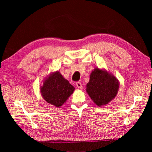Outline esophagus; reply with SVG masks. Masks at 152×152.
<instances>
[{
  "mask_svg": "<svg viewBox=\"0 0 152 152\" xmlns=\"http://www.w3.org/2000/svg\"><path fill=\"white\" fill-rule=\"evenodd\" d=\"M76 86H77V87H78V88H79V89H82V84H81V82H77V83H76Z\"/></svg>",
  "mask_w": 152,
  "mask_h": 152,
  "instance_id": "esophagus-1",
  "label": "esophagus"
}]
</instances>
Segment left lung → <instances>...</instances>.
<instances>
[{
    "mask_svg": "<svg viewBox=\"0 0 152 152\" xmlns=\"http://www.w3.org/2000/svg\"><path fill=\"white\" fill-rule=\"evenodd\" d=\"M118 87V81L113 75L96 68L91 73L86 91L95 104L100 107L115 97Z\"/></svg>",
    "mask_w": 152,
    "mask_h": 152,
    "instance_id": "left-lung-1",
    "label": "left lung"
}]
</instances>
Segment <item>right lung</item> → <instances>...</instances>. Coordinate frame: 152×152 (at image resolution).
I'll return each instance as SVG.
<instances>
[{
	"mask_svg": "<svg viewBox=\"0 0 152 152\" xmlns=\"http://www.w3.org/2000/svg\"><path fill=\"white\" fill-rule=\"evenodd\" d=\"M74 89V87L64 79L60 73L56 72L44 80L40 92L48 103L59 108L66 102Z\"/></svg>",
	"mask_w": 152,
	"mask_h": 152,
	"instance_id": "1",
	"label": "right lung"
}]
</instances>
